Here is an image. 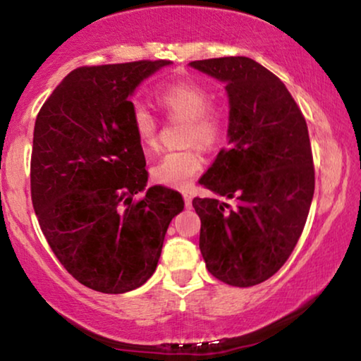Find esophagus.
Returning a JSON list of instances; mask_svg holds the SVG:
<instances>
[{"label":"esophagus","instance_id":"obj_1","mask_svg":"<svg viewBox=\"0 0 361 361\" xmlns=\"http://www.w3.org/2000/svg\"><path fill=\"white\" fill-rule=\"evenodd\" d=\"M182 197H184L185 207H187V209H189V207L192 205V195L190 194H182Z\"/></svg>","mask_w":361,"mask_h":361}]
</instances>
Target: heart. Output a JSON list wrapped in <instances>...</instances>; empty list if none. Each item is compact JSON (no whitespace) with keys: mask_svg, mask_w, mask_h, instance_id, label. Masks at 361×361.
<instances>
[{"mask_svg":"<svg viewBox=\"0 0 361 361\" xmlns=\"http://www.w3.org/2000/svg\"><path fill=\"white\" fill-rule=\"evenodd\" d=\"M210 92L200 83L192 80H177L161 87L156 92V100L164 108L172 120H184V145H200L205 149H214L225 140L228 130V116L220 103L210 102ZM133 131L145 147L157 145L159 125L154 115L142 105L131 110ZM204 157L197 147L180 151H167L154 162L151 176L157 184L185 189L202 171Z\"/></svg>","mask_w":361,"mask_h":361,"instance_id":"heart-1","label":"heart"}]
</instances>
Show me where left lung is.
Listing matches in <instances>:
<instances>
[{"label":"left lung","instance_id":"1","mask_svg":"<svg viewBox=\"0 0 361 361\" xmlns=\"http://www.w3.org/2000/svg\"><path fill=\"white\" fill-rule=\"evenodd\" d=\"M226 83L228 146L200 184L215 199L195 197L200 253L221 283L250 288L278 273L302 235L315 187L307 123L288 88L250 57L194 61Z\"/></svg>","mask_w":361,"mask_h":361}]
</instances>
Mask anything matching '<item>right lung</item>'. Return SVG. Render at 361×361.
Wrapping results in <instances>:
<instances>
[{
	"instance_id": "1",
	"label": "right lung",
	"mask_w": 361,
	"mask_h": 361,
	"mask_svg": "<svg viewBox=\"0 0 361 361\" xmlns=\"http://www.w3.org/2000/svg\"><path fill=\"white\" fill-rule=\"evenodd\" d=\"M171 61L83 66L44 102L34 125L31 199L39 226L78 283L105 294L140 288L159 261L179 192L146 187L128 100Z\"/></svg>"
}]
</instances>
